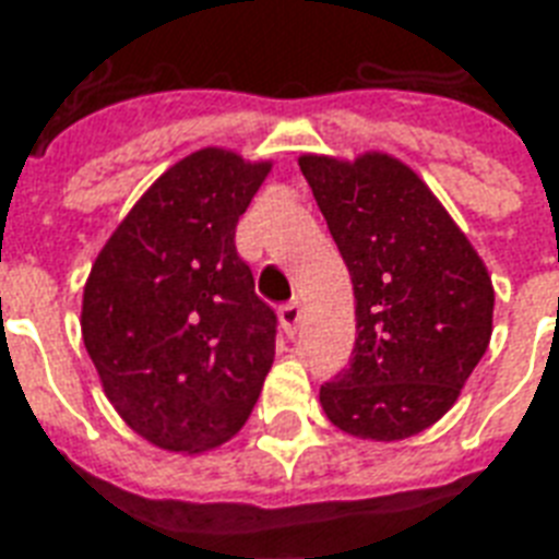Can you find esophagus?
<instances>
[{
	"label": "esophagus",
	"mask_w": 559,
	"mask_h": 559,
	"mask_svg": "<svg viewBox=\"0 0 559 559\" xmlns=\"http://www.w3.org/2000/svg\"><path fill=\"white\" fill-rule=\"evenodd\" d=\"M278 319H281V324H284L287 336H296L298 324L305 322V307L298 305V301H289V305H284L278 310Z\"/></svg>",
	"instance_id": "esophagus-1"
}]
</instances>
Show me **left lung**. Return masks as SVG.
I'll list each match as a JSON object with an SVG mask.
<instances>
[{
  "label": "left lung",
  "mask_w": 559,
  "mask_h": 559,
  "mask_svg": "<svg viewBox=\"0 0 559 559\" xmlns=\"http://www.w3.org/2000/svg\"><path fill=\"white\" fill-rule=\"evenodd\" d=\"M298 168L350 272L357 345L319 391L359 441H406L459 400L493 333V281L432 188L382 151L301 153Z\"/></svg>",
  "instance_id": "8db88e82"
}]
</instances>
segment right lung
Here are the masks:
<instances>
[{
  "instance_id": "1",
  "label": "right lung",
  "mask_w": 559,
  "mask_h": 559,
  "mask_svg": "<svg viewBox=\"0 0 559 559\" xmlns=\"http://www.w3.org/2000/svg\"><path fill=\"white\" fill-rule=\"evenodd\" d=\"M202 147L139 197L92 263L81 333L104 394L130 429L168 452L231 441L275 359V313L254 296L235 226L270 177Z\"/></svg>"
}]
</instances>
